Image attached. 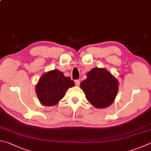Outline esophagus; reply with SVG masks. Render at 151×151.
<instances>
[{
  "mask_svg": "<svg viewBox=\"0 0 151 151\" xmlns=\"http://www.w3.org/2000/svg\"><path fill=\"white\" fill-rule=\"evenodd\" d=\"M75 84L76 85V86H79V84H80V81H79V80H75Z\"/></svg>",
  "mask_w": 151,
  "mask_h": 151,
  "instance_id": "esophagus-1",
  "label": "esophagus"
}]
</instances>
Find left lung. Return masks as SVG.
<instances>
[{
	"label": "left lung",
	"instance_id": "1",
	"mask_svg": "<svg viewBox=\"0 0 151 151\" xmlns=\"http://www.w3.org/2000/svg\"><path fill=\"white\" fill-rule=\"evenodd\" d=\"M80 86L87 100L97 108L110 106L118 92L119 83L117 78L105 68L97 67L89 71Z\"/></svg>",
	"mask_w": 151,
	"mask_h": 151
}]
</instances>
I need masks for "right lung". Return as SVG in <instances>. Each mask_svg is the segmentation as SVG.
<instances>
[{
  "mask_svg": "<svg viewBox=\"0 0 151 151\" xmlns=\"http://www.w3.org/2000/svg\"><path fill=\"white\" fill-rule=\"evenodd\" d=\"M75 86V82L65 76L57 69L50 70L41 76L35 88L37 97L43 106L56 105L69 88Z\"/></svg>",
  "mask_w": 151,
  "mask_h": 151,
  "instance_id": "1",
  "label": "right lung"
}]
</instances>
